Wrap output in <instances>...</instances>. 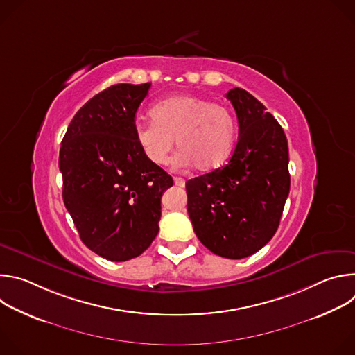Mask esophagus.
Returning a JSON list of instances; mask_svg holds the SVG:
<instances>
[{
  "label": "esophagus",
  "instance_id": "1",
  "mask_svg": "<svg viewBox=\"0 0 355 355\" xmlns=\"http://www.w3.org/2000/svg\"><path fill=\"white\" fill-rule=\"evenodd\" d=\"M174 184L178 187H184L185 185V180L181 177H174Z\"/></svg>",
  "mask_w": 355,
  "mask_h": 355
}]
</instances>
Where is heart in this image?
<instances>
[{"mask_svg":"<svg viewBox=\"0 0 355 355\" xmlns=\"http://www.w3.org/2000/svg\"><path fill=\"white\" fill-rule=\"evenodd\" d=\"M153 122L137 123L135 137L143 156L156 166H166L174 148L181 151L182 166L200 171L220 167L229 157L236 136L230 110L204 96L178 94L157 103L150 111Z\"/></svg>","mask_w":355,"mask_h":355,"instance_id":"b5f03b06","label":"heart"}]
</instances>
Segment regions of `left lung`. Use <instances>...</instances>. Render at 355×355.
I'll return each mask as SVG.
<instances>
[{"label":"left lung","mask_w":355,"mask_h":355,"mask_svg":"<svg viewBox=\"0 0 355 355\" xmlns=\"http://www.w3.org/2000/svg\"><path fill=\"white\" fill-rule=\"evenodd\" d=\"M239 122L227 164L188 180L193 232L214 254L240 260L275 234L289 193L288 140L277 119L243 88L226 94Z\"/></svg>","instance_id":"1"}]
</instances>
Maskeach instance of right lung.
Returning <instances> with one entry per match:
<instances>
[{
    "label": "right lung",
    "instance_id": "1",
    "mask_svg": "<svg viewBox=\"0 0 355 355\" xmlns=\"http://www.w3.org/2000/svg\"><path fill=\"white\" fill-rule=\"evenodd\" d=\"M150 83L116 84L92 96L62 140L63 200L83 243L110 261L140 256L159 233L162 195L173 178L150 163L135 118Z\"/></svg>",
    "mask_w": 355,
    "mask_h": 355
}]
</instances>
